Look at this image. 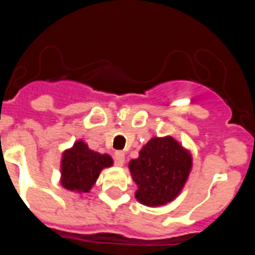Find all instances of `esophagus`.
<instances>
[{
  "label": "esophagus",
  "mask_w": 255,
  "mask_h": 255,
  "mask_svg": "<svg viewBox=\"0 0 255 255\" xmlns=\"http://www.w3.org/2000/svg\"><path fill=\"white\" fill-rule=\"evenodd\" d=\"M115 160H116V164L119 166L124 165V161H126V154L123 151H116L115 153Z\"/></svg>",
  "instance_id": "obj_1"
}]
</instances>
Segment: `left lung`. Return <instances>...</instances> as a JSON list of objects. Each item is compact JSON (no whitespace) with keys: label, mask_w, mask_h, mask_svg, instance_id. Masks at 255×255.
I'll return each instance as SVG.
<instances>
[{"label":"left lung","mask_w":255,"mask_h":255,"mask_svg":"<svg viewBox=\"0 0 255 255\" xmlns=\"http://www.w3.org/2000/svg\"><path fill=\"white\" fill-rule=\"evenodd\" d=\"M136 184L135 198L144 206L158 208L175 201L192 169L191 151L173 136H153L129 161Z\"/></svg>","instance_id":"8db88e82"}]
</instances>
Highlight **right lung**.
Returning <instances> with one entry per match:
<instances>
[{
    "label": "right lung",
    "mask_w": 255,
    "mask_h": 255,
    "mask_svg": "<svg viewBox=\"0 0 255 255\" xmlns=\"http://www.w3.org/2000/svg\"><path fill=\"white\" fill-rule=\"evenodd\" d=\"M113 165L109 154H101L89 147L82 139L76 140L72 147L65 149L60 164V183L68 191L90 192L102 169Z\"/></svg>",
    "instance_id": "obj_1"
}]
</instances>
